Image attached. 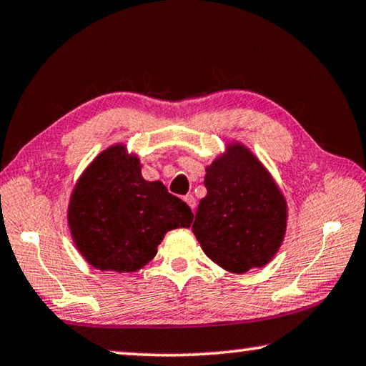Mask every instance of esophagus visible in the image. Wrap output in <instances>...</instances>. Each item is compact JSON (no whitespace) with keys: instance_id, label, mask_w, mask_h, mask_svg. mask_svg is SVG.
Returning a JSON list of instances; mask_svg holds the SVG:
<instances>
[{"instance_id":"esophagus-1","label":"esophagus","mask_w":366,"mask_h":366,"mask_svg":"<svg viewBox=\"0 0 366 366\" xmlns=\"http://www.w3.org/2000/svg\"><path fill=\"white\" fill-rule=\"evenodd\" d=\"M184 200H185V203H187V205L192 208V209H195V198H194V195H185L184 197Z\"/></svg>"}]
</instances>
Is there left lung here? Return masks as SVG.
Listing matches in <instances>:
<instances>
[{
  "mask_svg": "<svg viewBox=\"0 0 366 366\" xmlns=\"http://www.w3.org/2000/svg\"><path fill=\"white\" fill-rule=\"evenodd\" d=\"M205 187L192 231L207 257L239 274L269 263L286 234L287 203L268 169L249 148L229 144L207 166Z\"/></svg>",
  "mask_w": 366,
  "mask_h": 366,
  "instance_id": "left-lung-1",
  "label": "left lung"
}]
</instances>
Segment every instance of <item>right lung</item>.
<instances>
[{"label":"right lung","mask_w":366,"mask_h":366,"mask_svg":"<svg viewBox=\"0 0 366 366\" xmlns=\"http://www.w3.org/2000/svg\"><path fill=\"white\" fill-rule=\"evenodd\" d=\"M124 145L92 161L72 190L67 222L86 262L102 271L134 272L153 259L164 234L190 227L194 213L163 182H148Z\"/></svg>","instance_id":"right-lung-1"}]
</instances>
